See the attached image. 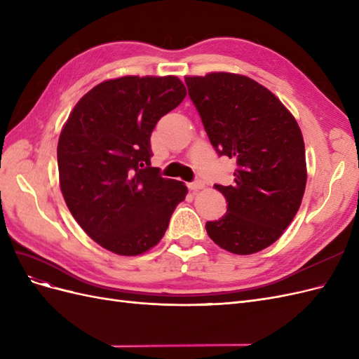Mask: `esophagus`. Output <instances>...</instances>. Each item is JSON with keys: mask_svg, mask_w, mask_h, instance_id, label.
<instances>
[{"mask_svg": "<svg viewBox=\"0 0 359 359\" xmlns=\"http://www.w3.org/2000/svg\"><path fill=\"white\" fill-rule=\"evenodd\" d=\"M203 187H205V184L202 181H194V182L189 184V190H191V191H199Z\"/></svg>", "mask_w": 359, "mask_h": 359, "instance_id": "34e87169", "label": "esophagus"}]
</instances>
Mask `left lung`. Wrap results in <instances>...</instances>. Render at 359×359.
Returning <instances> with one entry per match:
<instances>
[{"label":"left lung","mask_w":359,"mask_h":359,"mask_svg":"<svg viewBox=\"0 0 359 359\" xmlns=\"http://www.w3.org/2000/svg\"><path fill=\"white\" fill-rule=\"evenodd\" d=\"M189 95L220 156L233 158L232 186L220 220L206 222L211 240L233 255H253L283 235L306 191V147L287 107L244 74L186 76Z\"/></svg>","instance_id":"1"}]
</instances>
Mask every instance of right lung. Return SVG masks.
<instances>
[{"mask_svg": "<svg viewBox=\"0 0 359 359\" xmlns=\"http://www.w3.org/2000/svg\"><path fill=\"white\" fill-rule=\"evenodd\" d=\"M177 76H123L95 85L76 103L58 139L60 187L91 240L119 256L160 243L186 184L151 166L158 119L184 100Z\"/></svg>", "mask_w": 359, "mask_h": 359, "instance_id": "right-lung-1", "label": "right lung"}]
</instances>
